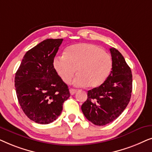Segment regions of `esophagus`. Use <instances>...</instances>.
I'll return each mask as SVG.
<instances>
[{"mask_svg": "<svg viewBox=\"0 0 152 152\" xmlns=\"http://www.w3.org/2000/svg\"><path fill=\"white\" fill-rule=\"evenodd\" d=\"M70 93L71 95H74L75 93H77V89H74V88H70Z\"/></svg>", "mask_w": 152, "mask_h": 152, "instance_id": "obj_1", "label": "esophagus"}]
</instances>
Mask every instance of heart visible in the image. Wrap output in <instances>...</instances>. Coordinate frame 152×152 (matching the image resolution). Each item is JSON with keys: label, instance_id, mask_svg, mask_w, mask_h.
I'll list each match as a JSON object with an SVG mask.
<instances>
[{"label": "heart", "instance_id": "b5f03b06", "mask_svg": "<svg viewBox=\"0 0 152 152\" xmlns=\"http://www.w3.org/2000/svg\"><path fill=\"white\" fill-rule=\"evenodd\" d=\"M53 66L61 80L70 83L73 80L77 86H99L111 73L113 60L102 48L91 43H79L67 48L64 55L54 59Z\"/></svg>", "mask_w": 152, "mask_h": 152}]
</instances>
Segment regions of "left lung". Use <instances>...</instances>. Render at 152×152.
Masks as SVG:
<instances>
[{"instance_id":"1","label":"left lung","mask_w":152,"mask_h":152,"mask_svg":"<svg viewBox=\"0 0 152 152\" xmlns=\"http://www.w3.org/2000/svg\"><path fill=\"white\" fill-rule=\"evenodd\" d=\"M111 73L103 84L88 91L82 105L85 117L93 124L103 126L115 120L128 105L132 92V74L122 54L111 48Z\"/></svg>"}]
</instances>
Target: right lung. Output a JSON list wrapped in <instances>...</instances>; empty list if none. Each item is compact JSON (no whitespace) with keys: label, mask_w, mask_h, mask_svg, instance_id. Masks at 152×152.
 I'll list each match as a JSON object with an SVG mask.
<instances>
[{"label":"right lung","mask_w":152,"mask_h":152,"mask_svg":"<svg viewBox=\"0 0 152 152\" xmlns=\"http://www.w3.org/2000/svg\"><path fill=\"white\" fill-rule=\"evenodd\" d=\"M63 39H48L28 50L15 75V88L25 114L47 124L59 117L70 97L67 85L58 75L53 61Z\"/></svg>","instance_id":"right-lung-1"}]
</instances>
